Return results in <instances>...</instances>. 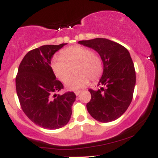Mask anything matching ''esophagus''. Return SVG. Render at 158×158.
I'll use <instances>...</instances> for the list:
<instances>
[{
	"mask_svg": "<svg viewBox=\"0 0 158 158\" xmlns=\"http://www.w3.org/2000/svg\"><path fill=\"white\" fill-rule=\"evenodd\" d=\"M80 93H81V91H76V92H75V94H76V95H77V96H79V94H80Z\"/></svg>",
	"mask_w": 158,
	"mask_h": 158,
	"instance_id": "obj_1",
	"label": "esophagus"
}]
</instances>
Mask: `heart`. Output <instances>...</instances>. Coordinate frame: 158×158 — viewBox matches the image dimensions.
<instances>
[{"label":"heart","mask_w":158,"mask_h":158,"mask_svg":"<svg viewBox=\"0 0 158 158\" xmlns=\"http://www.w3.org/2000/svg\"><path fill=\"white\" fill-rule=\"evenodd\" d=\"M51 68L59 80L64 82L74 68L76 74L65 82L68 90H77L85 88L90 79L96 81L102 75L103 67L100 57L91 50L82 46H73L61 52V56H55Z\"/></svg>","instance_id":"1"}]
</instances>
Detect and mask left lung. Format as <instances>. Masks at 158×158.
<instances>
[{"label":"left lung","mask_w":158,"mask_h":158,"mask_svg":"<svg viewBox=\"0 0 158 158\" xmlns=\"http://www.w3.org/2000/svg\"><path fill=\"white\" fill-rule=\"evenodd\" d=\"M79 44L97 51L103 63V73L97 85L102 87L89 90L91 99L86 106L88 113L101 123L116 120L131 104L136 84L129 52L118 43L102 38L79 41Z\"/></svg>","instance_id":"left-lung-1"}]
</instances>
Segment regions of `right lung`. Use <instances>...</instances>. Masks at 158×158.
Returning <instances> with one entry per match:
<instances>
[{
	"label": "right lung",
	"mask_w": 158,
	"mask_h": 158,
	"mask_svg": "<svg viewBox=\"0 0 158 158\" xmlns=\"http://www.w3.org/2000/svg\"><path fill=\"white\" fill-rule=\"evenodd\" d=\"M67 44L44 45L30 50L19 65L16 92L23 111L35 124L47 129H58L68 124L76 100L73 92L62 95L63 88L52 71L51 59Z\"/></svg>",
	"instance_id": "add662e5"
}]
</instances>
